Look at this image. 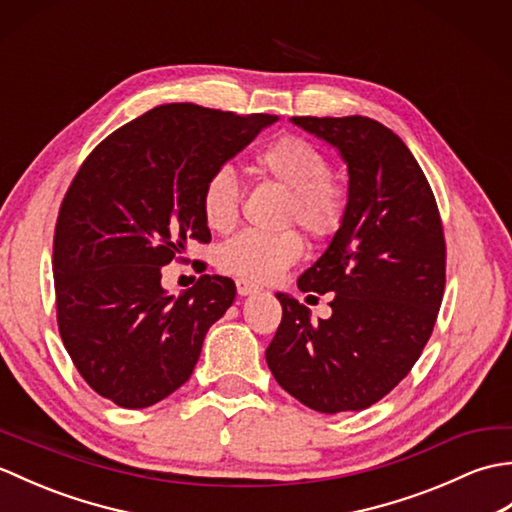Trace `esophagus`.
<instances>
[{
  "instance_id": "34e87169",
  "label": "esophagus",
  "mask_w": 512,
  "mask_h": 512,
  "mask_svg": "<svg viewBox=\"0 0 512 512\" xmlns=\"http://www.w3.org/2000/svg\"><path fill=\"white\" fill-rule=\"evenodd\" d=\"M235 286H237V295H242V297L255 295V292L262 290L257 284H253V281H246V279H237Z\"/></svg>"
}]
</instances>
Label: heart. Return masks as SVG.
I'll list each match as a JSON object with an SVG mask.
<instances>
[{"label": "heart", "mask_w": 512, "mask_h": 512, "mask_svg": "<svg viewBox=\"0 0 512 512\" xmlns=\"http://www.w3.org/2000/svg\"><path fill=\"white\" fill-rule=\"evenodd\" d=\"M255 171L288 191L281 224H299L314 242H328L347 215L345 184L332 176L330 158L310 140L284 134L257 151ZM239 184L231 167H217L202 184L200 206L206 226L228 233L239 220ZM303 255V237L286 228L279 233L244 231L217 250V266L246 281H273Z\"/></svg>", "instance_id": "obj_1"}]
</instances>
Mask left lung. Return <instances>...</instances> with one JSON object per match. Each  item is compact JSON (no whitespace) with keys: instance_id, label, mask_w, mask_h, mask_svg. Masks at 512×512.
<instances>
[{"instance_id":"1","label":"left lung","mask_w":512,"mask_h":512,"mask_svg":"<svg viewBox=\"0 0 512 512\" xmlns=\"http://www.w3.org/2000/svg\"><path fill=\"white\" fill-rule=\"evenodd\" d=\"M341 151L350 202L341 231L297 281L334 292L332 317L277 295L284 314L266 350L277 383L321 413L361 411L416 365L447 281L444 228L427 178L402 140L367 116H292Z\"/></svg>"}]
</instances>
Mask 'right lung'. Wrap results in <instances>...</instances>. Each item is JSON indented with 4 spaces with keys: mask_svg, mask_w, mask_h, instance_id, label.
<instances>
[{
    "mask_svg": "<svg viewBox=\"0 0 512 512\" xmlns=\"http://www.w3.org/2000/svg\"><path fill=\"white\" fill-rule=\"evenodd\" d=\"M277 116L158 105L92 149L61 202L52 242L61 341L96 394L151 407L193 374L235 284L202 275L173 299L160 268L211 242L202 184Z\"/></svg>",
    "mask_w": 512,
    "mask_h": 512,
    "instance_id": "obj_1",
    "label": "right lung"
}]
</instances>
